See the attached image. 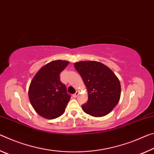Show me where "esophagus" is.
<instances>
[{"mask_svg": "<svg viewBox=\"0 0 154 154\" xmlns=\"http://www.w3.org/2000/svg\"><path fill=\"white\" fill-rule=\"evenodd\" d=\"M79 94H80L79 91H76V92H75V94H74V95H73V97H78V96H79Z\"/></svg>", "mask_w": 154, "mask_h": 154, "instance_id": "1", "label": "esophagus"}]
</instances>
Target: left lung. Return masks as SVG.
Listing matches in <instances>:
<instances>
[{
  "label": "left lung",
  "instance_id": "1",
  "mask_svg": "<svg viewBox=\"0 0 154 154\" xmlns=\"http://www.w3.org/2000/svg\"><path fill=\"white\" fill-rule=\"evenodd\" d=\"M88 92V101L82 108L95 117H104L112 111L121 96L119 80L109 67L102 63L87 60L74 63Z\"/></svg>",
  "mask_w": 154,
  "mask_h": 154
}]
</instances>
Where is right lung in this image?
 Returning a JSON list of instances; mask_svg holds the SVG:
<instances>
[{"mask_svg":"<svg viewBox=\"0 0 154 154\" xmlns=\"http://www.w3.org/2000/svg\"><path fill=\"white\" fill-rule=\"evenodd\" d=\"M68 64L67 60H53L32 78L29 88V100L35 111L44 118L56 119L65 112L70 95L59 75Z\"/></svg>","mask_w":154,"mask_h":154,"instance_id":"right-lung-1","label":"right lung"}]
</instances>
